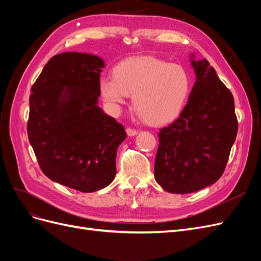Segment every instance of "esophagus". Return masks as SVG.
<instances>
[{"mask_svg":"<svg viewBox=\"0 0 261 261\" xmlns=\"http://www.w3.org/2000/svg\"><path fill=\"white\" fill-rule=\"evenodd\" d=\"M126 133H127L128 136H135L138 134V130L135 128H132V127H127L126 128Z\"/></svg>","mask_w":261,"mask_h":261,"instance_id":"esophagus-1","label":"esophagus"}]
</instances>
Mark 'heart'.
<instances>
[{
	"instance_id": "b5f03b06",
	"label": "heart",
	"mask_w": 261,
	"mask_h": 261,
	"mask_svg": "<svg viewBox=\"0 0 261 261\" xmlns=\"http://www.w3.org/2000/svg\"><path fill=\"white\" fill-rule=\"evenodd\" d=\"M102 98L120 110L133 94L137 114L150 125L168 124L180 114L189 93V77L177 65L151 58H134L117 64L113 78L102 77Z\"/></svg>"
}]
</instances>
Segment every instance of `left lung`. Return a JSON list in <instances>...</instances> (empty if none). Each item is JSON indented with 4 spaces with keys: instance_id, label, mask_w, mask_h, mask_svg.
I'll use <instances>...</instances> for the list:
<instances>
[{
    "instance_id": "obj_1",
    "label": "left lung",
    "mask_w": 261,
    "mask_h": 261,
    "mask_svg": "<svg viewBox=\"0 0 261 261\" xmlns=\"http://www.w3.org/2000/svg\"><path fill=\"white\" fill-rule=\"evenodd\" d=\"M196 82L177 120L160 129L154 178L172 194L194 193L222 176L238 134L232 92L203 59L192 61Z\"/></svg>"
}]
</instances>
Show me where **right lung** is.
<instances>
[{
  "instance_id": "add662e5",
  "label": "right lung",
  "mask_w": 261,
  "mask_h": 261,
  "mask_svg": "<svg viewBox=\"0 0 261 261\" xmlns=\"http://www.w3.org/2000/svg\"><path fill=\"white\" fill-rule=\"evenodd\" d=\"M102 59L65 52L46 63L31 87L27 133L41 171L83 193L112 183L123 125L97 106Z\"/></svg>"
}]
</instances>
